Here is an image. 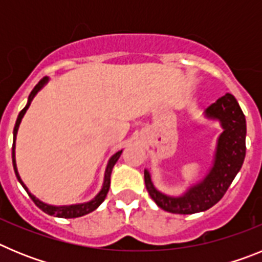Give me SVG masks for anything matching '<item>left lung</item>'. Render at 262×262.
I'll list each match as a JSON object with an SVG mask.
<instances>
[{"instance_id": "8db88e82", "label": "left lung", "mask_w": 262, "mask_h": 262, "mask_svg": "<svg viewBox=\"0 0 262 262\" xmlns=\"http://www.w3.org/2000/svg\"><path fill=\"white\" fill-rule=\"evenodd\" d=\"M205 117L219 120L223 133L217 138L211 169L203 180L191 185L182 195L172 196L157 190L149 172L144 170L145 187L151 198L160 209L172 214H195L209 210L223 198L244 163L247 123L235 97L224 94L206 108Z\"/></svg>"}]
</instances>
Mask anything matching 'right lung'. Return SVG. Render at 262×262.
<instances>
[{
  "label": "right lung",
  "instance_id": "obj_1",
  "mask_svg": "<svg viewBox=\"0 0 262 262\" xmlns=\"http://www.w3.org/2000/svg\"><path fill=\"white\" fill-rule=\"evenodd\" d=\"M48 82V77L41 78L39 81L38 84L35 85V88L32 89V92L30 93L29 96V101H27V105L23 107V110L20 111L19 115L17 118V122H15V126H14V133H13V154H11V157H13V166H14V172H15V176H17L18 181L20 182V185L23 186V189L27 191V194L30 195L34 203L38 206L39 209L41 211H45L46 214L48 215H53V216H57V217H66V219H71V217H78V216H84V215L89 214V212L94 211V210L98 207L101 203L105 201L106 195H107V191H108V187H110V176L111 172H113V168H114L115 163L118 161V159L122 155V151H118L117 154H114L113 156L110 157L108 160L107 166H106V170H105V178H103V185H102V189L99 190V193L94 196L93 200L89 201V202H85V203H78V205H69V206H53V205H47V203L41 202L40 200H38L34 194H31L27 189V186L23 184V181L20 180V176L18 173V169H17V163H15V140H17V133H18V128H19V124H20V120H22L23 115L26 114L27 108L29 106L31 105V101L34 99V97L38 94L39 90L41 88L45 86L46 84Z\"/></svg>",
  "mask_w": 262,
  "mask_h": 262
}]
</instances>
